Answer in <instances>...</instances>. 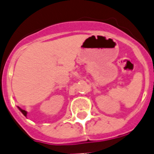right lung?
Listing matches in <instances>:
<instances>
[{
    "instance_id": "1",
    "label": "right lung",
    "mask_w": 154,
    "mask_h": 154,
    "mask_svg": "<svg viewBox=\"0 0 154 154\" xmlns=\"http://www.w3.org/2000/svg\"><path fill=\"white\" fill-rule=\"evenodd\" d=\"M18 108H19V110H20V111H21L22 114H23L24 116H27V112H26V111H25V110H22L21 108H20V107H18Z\"/></svg>"
}]
</instances>
